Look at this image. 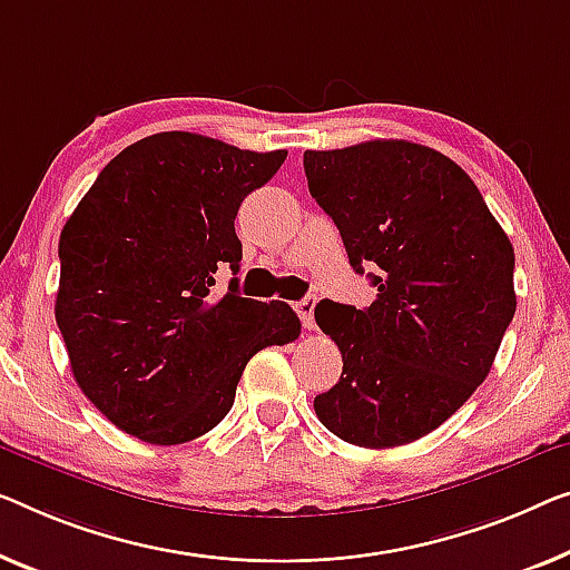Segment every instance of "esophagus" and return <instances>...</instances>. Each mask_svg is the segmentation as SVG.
I'll return each mask as SVG.
<instances>
[{"instance_id": "34e87169", "label": "esophagus", "mask_w": 570, "mask_h": 570, "mask_svg": "<svg viewBox=\"0 0 570 570\" xmlns=\"http://www.w3.org/2000/svg\"><path fill=\"white\" fill-rule=\"evenodd\" d=\"M314 304H317V299H314V296H304L302 302H296L294 307H296V314H299L302 317V322H304V327H314Z\"/></svg>"}]
</instances>
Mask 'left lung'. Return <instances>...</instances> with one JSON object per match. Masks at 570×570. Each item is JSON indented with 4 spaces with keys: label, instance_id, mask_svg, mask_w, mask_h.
<instances>
[{
    "label": "left lung",
    "instance_id": "1",
    "mask_svg": "<svg viewBox=\"0 0 570 570\" xmlns=\"http://www.w3.org/2000/svg\"><path fill=\"white\" fill-rule=\"evenodd\" d=\"M304 174L351 266L376 271L379 288L366 309H314L343 353L314 412L351 445L414 443L489 376L517 309L512 243L471 176L417 142L307 150Z\"/></svg>",
    "mask_w": 570,
    "mask_h": 570
}]
</instances>
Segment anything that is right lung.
I'll list each match as a JSON object with an SVG mask.
<instances>
[{
	"label": "right lung",
	"instance_id": "obj_1",
	"mask_svg": "<svg viewBox=\"0 0 570 570\" xmlns=\"http://www.w3.org/2000/svg\"><path fill=\"white\" fill-rule=\"evenodd\" d=\"M286 150H240L194 132L148 135L101 168L58 243L56 322L76 384L150 445H178L230 412L245 366L299 337L286 302L245 299L235 217Z\"/></svg>",
	"mask_w": 570,
	"mask_h": 570
}]
</instances>
